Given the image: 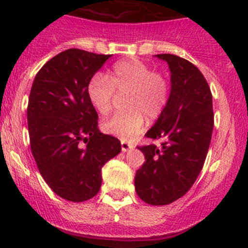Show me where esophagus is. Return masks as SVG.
Wrapping results in <instances>:
<instances>
[{
  "label": "esophagus",
  "mask_w": 248,
  "mask_h": 248,
  "mask_svg": "<svg viewBox=\"0 0 248 248\" xmlns=\"http://www.w3.org/2000/svg\"><path fill=\"white\" fill-rule=\"evenodd\" d=\"M121 143H122V151H123L124 153H125V152H127V151H130V149L134 148V146H132V144L130 143V142L124 141V140L121 142Z\"/></svg>",
  "instance_id": "obj_1"
}]
</instances>
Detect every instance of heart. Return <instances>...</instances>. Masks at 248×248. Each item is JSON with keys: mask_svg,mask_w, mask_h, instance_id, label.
<instances>
[{"mask_svg": "<svg viewBox=\"0 0 248 248\" xmlns=\"http://www.w3.org/2000/svg\"><path fill=\"white\" fill-rule=\"evenodd\" d=\"M169 82L165 76L153 72L140 60L117 63L108 77L95 75L88 84L90 102L100 114H107L113 106L116 93L125 95L127 111L109 117L101 125L105 134L130 140L142 131L146 118L154 121L163 113L169 100Z\"/></svg>", "mask_w": 248, "mask_h": 248, "instance_id": "obj_1", "label": "heart"}]
</instances>
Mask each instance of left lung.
<instances>
[{
  "mask_svg": "<svg viewBox=\"0 0 248 248\" xmlns=\"http://www.w3.org/2000/svg\"><path fill=\"white\" fill-rule=\"evenodd\" d=\"M170 70V95L163 113L146 136L161 140L139 147L146 161L135 176L140 199L149 205H168L194 185L204 166L213 130L212 94L202 73L188 60L158 54Z\"/></svg>",
  "mask_w": 248,
  "mask_h": 248,
  "instance_id": "8db88e82",
  "label": "left lung"
}]
</instances>
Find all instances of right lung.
<instances>
[{
  "label": "right lung",
  "mask_w": 248,
  "mask_h": 248,
  "mask_svg": "<svg viewBox=\"0 0 248 248\" xmlns=\"http://www.w3.org/2000/svg\"><path fill=\"white\" fill-rule=\"evenodd\" d=\"M109 58L67 49L38 71L31 88L28 125L32 155L46 185L68 202L95 197L102 166L122 151L118 139L100 132L87 93L89 80Z\"/></svg>",
  "instance_id": "1"
}]
</instances>
